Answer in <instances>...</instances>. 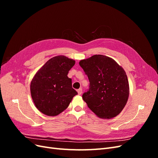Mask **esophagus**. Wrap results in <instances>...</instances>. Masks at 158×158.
<instances>
[{
  "instance_id": "34e87169",
  "label": "esophagus",
  "mask_w": 158,
  "mask_h": 158,
  "mask_svg": "<svg viewBox=\"0 0 158 158\" xmlns=\"http://www.w3.org/2000/svg\"><path fill=\"white\" fill-rule=\"evenodd\" d=\"M77 92H78V95H81V94H82V88L78 89L77 90Z\"/></svg>"
}]
</instances>
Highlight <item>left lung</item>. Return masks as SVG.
Masks as SVG:
<instances>
[{"label":"left lung","mask_w":158,"mask_h":158,"mask_svg":"<svg viewBox=\"0 0 158 158\" xmlns=\"http://www.w3.org/2000/svg\"><path fill=\"white\" fill-rule=\"evenodd\" d=\"M80 65L88 76L89 88L82 95L88 107L102 118H112L125 107L129 96L125 71L111 57L95 55L81 60Z\"/></svg>","instance_id":"obj_1"}]
</instances>
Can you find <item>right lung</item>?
<instances>
[{
	"label": "right lung",
	"instance_id": "1",
	"mask_svg": "<svg viewBox=\"0 0 158 158\" xmlns=\"http://www.w3.org/2000/svg\"><path fill=\"white\" fill-rule=\"evenodd\" d=\"M75 60L64 55L52 57L38 70L30 84L36 108L47 116L54 117L68 107L76 91L67 75Z\"/></svg>",
	"mask_w": 158,
	"mask_h": 158
}]
</instances>
